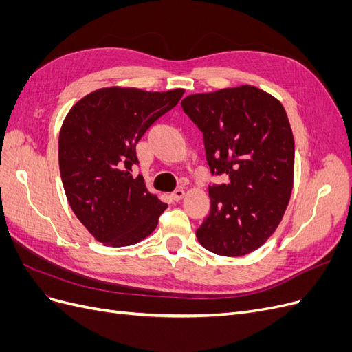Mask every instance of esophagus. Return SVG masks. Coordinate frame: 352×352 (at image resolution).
<instances>
[{
    "mask_svg": "<svg viewBox=\"0 0 352 352\" xmlns=\"http://www.w3.org/2000/svg\"><path fill=\"white\" fill-rule=\"evenodd\" d=\"M184 197H185V190L180 189V188L176 189L175 192H172V195H170V198H172L173 201H180Z\"/></svg>",
    "mask_w": 352,
    "mask_h": 352,
    "instance_id": "esophagus-1",
    "label": "esophagus"
}]
</instances>
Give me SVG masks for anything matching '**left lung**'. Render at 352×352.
Returning <instances> with one entry per match:
<instances>
[{
  "label": "left lung",
  "mask_w": 352,
  "mask_h": 352,
  "mask_svg": "<svg viewBox=\"0 0 352 352\" xmlns=\"http://www.w3.org/2000/svg\"><path fill=\"white\" fill-rule=\"evenodd\" d=\"M182 109L204 136L211 207L197 230L206 250L241 257L258 250L285 214L294 186L295 144L279 100L251 85L192 94Z\"/></svg>",
  "instance_id": "obj_1"
}]
</instances>
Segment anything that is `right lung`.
Segmentation results:
<instances>
[{
  "label": "right lung",
  "mask_w": 352,
  "mask_h": 352,
  "mask_svg": "<svg viewBox=\"0 0 352 352\" xmlns=\"http://www.w3.org/2000/svg\"><path fill=\"white\" fill-rule=\"evenodd\" d=\"M184 89L148 92L110 87L85 95L63 122L58 138L61 182L69 204L91 235L127 247L151 235L167 208L135 176V146Z\"/></svg>",
  "instance_id": "obj_1"
}]
</instances>
